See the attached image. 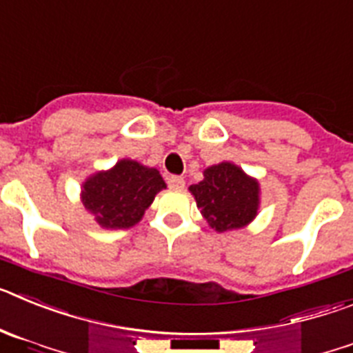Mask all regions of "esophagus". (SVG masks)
Listing matches in <instances>:
<instances>
[{"instance_id":"esophagus-1","label":"esophagus","mask_w":353,"mask_h":353,"mask_svg":"<svg viewBox=\"0 0 353 353\" xmlns=\"http://www.w3.org/2000/svg\"><path fill=\"white\" fill-rule=\"evenodd\" d=\"M168 185H170V189H173V191H180V189H183V187H185V180H183L182 176H176V174H173V176H170V179H168Z\"/></svg>"}]
</instances>
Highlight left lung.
Returning <instances> with one entry per match:
<instances>
[{"instance_id": "8db88e82", "label": "left lung", "mask_w": 353, "mask_h": 353, "mask_svg": "<svg viewBox=\"0 0 353 353\" xmlns=\"http://www.w3.org/2000/svg\"><path fill=\"white\" fill-rule=\"evenodd\" d=\"M203 219L217 233L242 230L260 210V182L235 162L224 161L203 171V180L189 187Z\"/></svg>"}]
</instances>
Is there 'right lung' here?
Instances as JSON below:
<instances>
[{"label": "right lung", "mask_w": 353, "mask_h": 353, "mask_svg": "<svg viewBox=\"0 0 353 353\" xmlns=\"http://www.w3.org/2000/svg\"><path fill=\"white\" fill-rule=\"evenodd\" d=\"M166 182L155 168L120 159L113 168L95 171L81 185V201L104 230H127L143 219Z\"/></svg>", "instance_id": "1"}]
</instances>
